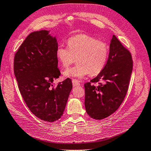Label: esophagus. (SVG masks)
<instances>
[{
  "instance_id": "obj_1",
  "label": "esophagus",
  "mask_w": 151,
  "mask_h": 151,
  "mask_svg": "<svg viewBox=\"0 0 151 151\" xmlns=\"http://www.w3.org/2000/svg\"><path fill=\"white\" fill-rule=\"evenodd\" d=\"M72 82H73V86H78L81 85V83H80L78 81H76V80H73Z\"/></svg>"
}]
</instances>
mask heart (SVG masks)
<instances>
[{
    "mask_svg": "<svg viewBox=\"0 0 151 151\" xmlns=\"http://www.w3.org/2000/svg\"><path fill=\"white\" fill-rule=\"evenodd\" d=\"M59 63L67 68L75 61L76 65L63 72L65 77L82 78L99 74L104 68L109 55V47L105 42L89 35L80 34L69 38L67 48L60 46L55 52Z\"/></svg>",
    "mask_w": 151,
    "mask_h": 151,
    "instance_id": "obj_1",
    "label": "heart"
}]
</instances>
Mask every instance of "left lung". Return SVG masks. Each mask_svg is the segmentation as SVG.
<instances>
[{"label": "left lung", "instance_id": "8db88e82", "mask_svg": "<svg viewBox=\"0 0 151 151\" xmlns=\"http://www.w3.org/2000/svg\"><path fill=\"white\" fill-rule=\"evenodd\" d=\"M133 69L132 54L113 35L108 60L96 78L84 84V105L88 114L102 120L116 111L128 91ZM98 82L95 86L93 84Z\"/></svg>", "mask_w": 151, "mask_h": 151}]
</instances>
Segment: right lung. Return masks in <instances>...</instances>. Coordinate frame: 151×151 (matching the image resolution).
<instances>
[{
	"label": "right lung",
	"mask_w": 151,
	"mask_h": 151,
	"mask_svg": "<svg viewBox=\"0 0 151 151\" xmlns=\"http://www.w3.org/2000/svg\"><path fill=\"white\" fill-rule=\"evenodd\" d=\"M55 37L42 30L29 34L15 54L14 72L23 100L35 116L46 122L60 119L73 88L67 78L52 84L61 73L58 68Z\"/></svg>",
	"instance_id": "add662e5"
}]
</instances>
